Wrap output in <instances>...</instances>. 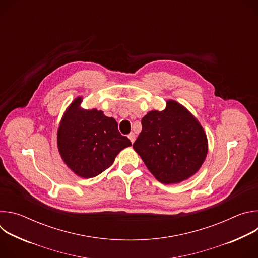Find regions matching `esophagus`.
Wrapping results in <instances>:
<instances>
[{"label": "esophagus", "mask_w": 258, "mask_h": 258, "mask_svg": "<svg viewBox=\"0 0 258 258\" xmlns=\"http://www.w3.org/2000/svg\"><path fill=\"white\" fill-rule=\"evenodd\" d=\"M128 139L131 140V142H132V143H134V142H135V140H136V135H135L134 133H131V134L128 135Z\"/></svg>", "instance_id": "34e87169"}]
</instances>
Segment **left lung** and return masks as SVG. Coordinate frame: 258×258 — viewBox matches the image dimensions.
Segmentation results:
<instances>
[{
    "label": "left lung",
    "instance_id": "8db88e82",
    "mask_svg": "<svg viewBox=\"0 0 258 258\" xmlns=\"http://www.w3.org/2000/svg\"><path fill=\"white\" fill-rule=\"evenodd\" d=\"M150 172L162 183H176L195 174L208 150L199 121L173 100L163 111L142 118V132L133 145Z\"/></svg>",
    "mask_w": 258,
    "mask_h": 258
}]
</instances>
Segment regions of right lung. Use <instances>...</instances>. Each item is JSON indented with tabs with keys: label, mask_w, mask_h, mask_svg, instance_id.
<instances>
[{
	"label": "right lung",
	"mask_w": 258,
	"mask_h": 258,
	"mask_svg": "<svg viewBox=\"0 0 258 258\" xmlns=\"http://www.w3.org/2000/svg\"><path fill=\"white\" fill-rule=\"evenodd\" d=\"M81 103L79 97L66 110L58 128L57 144L65 164L79 176L89 178L107 169L132 143L118 132L114 118L97 109L85 110Z\"/></svg>",
	"instance_id": "1"
}]
</instances>
